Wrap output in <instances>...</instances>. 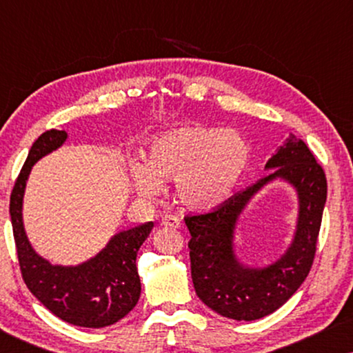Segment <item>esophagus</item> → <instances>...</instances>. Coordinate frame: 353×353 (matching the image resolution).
Here are the masks:
<instances>
[{
  "label": "esophagus",
  "instance_id": "obj_1",
  "mask_svg": "<svg viewBox=\"0 0 353 353\" xmlns=\"http://www.w3.org/2000/svg\"><path fill=\"white\" fill-rule=\"evenodd\" d=\"M162 226H170V228H181V220L175 215H165L161 221Z\"/></svg>",
  "mask_w": 353,
  "mask_h": 353
}]
</instances>
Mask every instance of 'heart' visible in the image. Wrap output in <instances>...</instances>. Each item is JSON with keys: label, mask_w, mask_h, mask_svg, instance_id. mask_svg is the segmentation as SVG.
<instances>
[{"label": "heart", "mask_w": 353, "mask_h": 353, "mask_svg": "<svg viewBox=\"0 0 353 353\" xmlns=\"http://www.w3.org/2000/svg\"><path fill=\"white\" fill-rule=\"evenodd\" d=\"M252 149L236 130L186 125L159 134L146 161L130 165L138 194L156 197L162 183L176 181V196L192 210H214L230 199L248 172Z\"/></svg>", "instance_id": "heart-1"}]
</instances>
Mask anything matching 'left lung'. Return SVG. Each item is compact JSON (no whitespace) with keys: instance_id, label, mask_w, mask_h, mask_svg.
I'll list each match as a JSON object with an SVG mask.
<instances>
[{"instance_id":"8db88e82","label":"left lung","mask_w":353,"mask_h":353,"mask_svg":"<svg viewBox=\"0 0 353 353\" xmlns=\"http://www.w3.org/2000/svg\"><path fill=\"white\" fill-rule=\"evenodd\" d=\"M272 170L252 186L231 196L207 214L185 216L191 278L197 297L221 316L252 321L278 310L301 288L316 252L326 175L307 144L291 134L265 165ZM281 177L296 188L299 216L296 234L287 254L263 269L245 268L235 259L234 228L248 201L270 181Z\"/></svg>"}]
</instances>
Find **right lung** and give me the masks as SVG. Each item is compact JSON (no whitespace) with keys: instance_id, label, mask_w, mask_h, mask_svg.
Segmentation results:
<instances>
[{"instance_id":"right-lung-1","label":"right lung","mask_w":353,"mask_h":353,"mask_svg":"<svg viewBox=\"0 0 353 353\" xmlns=\"http://www.w3.org/2000/svg\"><path fill=\"white\" fill-rule=\"evenodd\" d=\"M67 139L62 130H48L33 143L14 183L9 214L16 241L19 267L30 292L57 318L83 327H104L128 315L137 305L141 283L137 254L154 223L120 231L88 262L77 267L52 265L28 243L22 221V201L33 163L56 151Z\"/></svg>"}]
</instances>
